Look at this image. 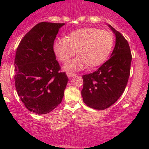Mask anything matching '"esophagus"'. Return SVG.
<instances>
[{
    "instance_id": "34e87169",
    "label": "esophagus",
    "mask_w": 149,
    "mask_h": 149,
    "mask_svg": "<svg viewBox=\"0 0 149 149\" xmlns=\"http://www.w3.org/2000/svg\"><path fill=\"white\" fill-rule=\"evenodd\" d=\"M66 75H67L68 78H72V77H73V76H75V73L68 71V72H66Z\"/></svg>"
}]
</instances>
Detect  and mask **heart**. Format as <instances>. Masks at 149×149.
<instances>
[{
	"instance_id": "1",
	"label": "heart",
	"mask_w": 149,
	"mask_h": 149,
	"mask_svg": "<svg viewBox=\"0 0 149 149\" xmlns=\"http://www.w3.org/2000/svg\"><path fill=\"white\" fill-rule=\"evenodd\" d=\"M113 42V36L109 31L83 28L71 33L66 39H57L53 49L58 59L64 63L76 52L78 57L64 66L65 71H76L103 64L111 52Z\"/></svg>"
}]
</instances>
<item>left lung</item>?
I'll use <instances>...</instances> for the list:
<instances>
[{
    "label": "left lung",
    "mask_w": 149,
    "mask_h": 149,
    "mask_svg": "<svg viewBox=\"0 0 149 149\" xmlns=\"http://www.w3.org/2000/svg\"><path fill=\"white\" fill-rule=\"evenodd\" d=\"M116 36V45L105 63L90 74L83 75L81 95L84 103L92 109L104 110L122 95L130 73L132 54L124 36L109 25Z\"/></svg>",
    "instance_id": "8db88e82"
}]
</instances>
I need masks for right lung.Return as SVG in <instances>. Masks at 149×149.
<instances>
[{"label":"right lung","mask_w":149,"mask_h":149,"mask_svg":"<svg viewBox=\"0 0 149 149\" xmlns=\"http://www.w3.org/2000/svg\"><path fill=\"white\" fill-rule=\"evenodd\" d=\"M65 24L40 22L22 39L15 59V88L27 109L41 115L61 102L68 77L59 72L53 45Z\"/></svg>","instance_id":"1"}]
</instances>
